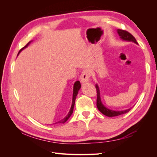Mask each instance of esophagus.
<instances>
[{
  "instance_id": "esophagus-1",
  "label": "esophagus",
  "mask_w": 157,
  "mask_h": 157,
  "mask_svg": "<svg viewBox=\"0 0 157 157\" xmlns=\"http://www.w3.org/2000/svg\"><path fill=\"white\" fill-rule=\"evenodd\" d=\"M89 78H90V73L87 69H86L84 71H82V73L80 76L79 80L80 82L84 84V83L88 82L89 81Z\"/></svg>"
}]
</instances>
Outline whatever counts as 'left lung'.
I'll use <instances>...</instances> for the list:
<instances>
[{"label": "left lung", "mask_w": 157, "mask_h": 157, "mask_svg": "<svg viewBox=\"0 0 157 157\" xmlns=\"http://www.w3.org/2000/svg\"><path fill=\"white\" fill-rule=\"evenodd\" d=\"M117 32L118 33V36H120V38L122 40L127 41V42H133L136 44H137V42L134 36L132 35L130 33H128L126 31L121 30V29H117ZM96 88L97 90V107L98 109V110L102 114H103L104 115L109 117L119 116V115H123V114L128 113L132 109V108H129L123 111H113V110H111V109H108L102 103V101L101 100L100 92H99V88L97 84H96Z\"/></svg>", "instance_id": "1"}]
</instances>
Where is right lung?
<instances>
[{
	"instance_id": "right-lung-1",
	"label": "right lung",
	"mask_w": 157,
	"mask_h": 157,
	"mask_svg": "<svg viewBox=\"0 0 157 157\" xmlns=\"http://www.w3.org/2000/svg\"><path fill=\"white\" fill-rule=\"evenodd\" d=\"M31 42H32V41H30V42H29V43H28L25 46H24L22 49H21V50H20V52H18V54H17V56L19 55V54L20 53L21 50H24L25 48H27V47L30 44V43H31ZM80 88H81V85H80V82L78 81V80H77V81H76V82H75V84H74V86H73V92L72 104H71V109H70V111H69V112L68 113L67 115L66 116V117L63 118V119L61 120V121H58V122H57L54 123V124H59V123H61V124H63V123H65L66 121H67L69 119V118L71 117V115H72V114H73V112L74 106H75V99H76V98H77V96L78 92V90H80Z\"/></svg>"
}]
</instances>
